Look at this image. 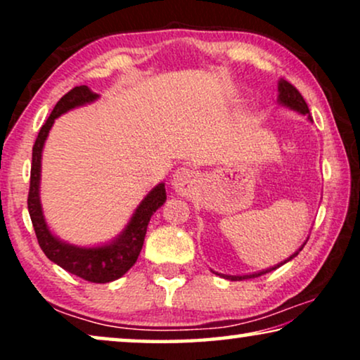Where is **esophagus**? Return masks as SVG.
Listing matches in <instances>:
<instances>
[{"label": "esophagus", "mask_w": 360, "mask_h": 360, "mask_svg": "<svg viewBox=\"0 0 360 360\" xmlns=\"http://www.w3.org/2000/svg\"><path fill=\"white\" fill-rule=\"evenodd\" d=\"M196 181H198L196 180V174L193 170L186 169V167H180L172 175V185H174L176 193L180 195L191 193L195 190Z\"/></svg>", "instance_id": "34e87169"}]
</instances>
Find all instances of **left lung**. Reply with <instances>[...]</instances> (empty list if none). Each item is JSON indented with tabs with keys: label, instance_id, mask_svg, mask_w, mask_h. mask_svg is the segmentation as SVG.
I'll return each instance as SVG.
<instances>
[{
	"label": "left lung",
	"instance_id": "1",
	"mask_svg": "<svg viewBox=\"0 0 360 360\" xmlns=\"http://www.w3.org/2000/svg\"><path fill=\"white\" fill-rule=\"evenodd\" d=\"M277 101H278V105H282V106H285V108H288V110L297 111V112H300V115H303V116H308V120H309V121H313V120H311V116H309L308 105H307V101L303 100L302 93H300V91L297 90V88H295V86L292 85V83H288L287 80H283V78H280V80H278V98H277ZM304 244H307V240H304L302 248H300L295 254L290 255V257H288L287 260H283V262H280V264H277V265H274V267H270V269L260 270V272H254V274H248V275H224V274H218V272H214V270H211V272L216 274V275H219V277H223V278H228V280H245V278L260 277V275L272 272V270L278 269V267H282L283 264H287L288 260H292L293 257H297V255L300 254V250H302V249L304 248Z\"/></svg>",
	"mask_w": 360,
	"mask_h": 360
}]
</instances>
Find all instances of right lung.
<instances>
[{"label":"right lung","mask_w":360,"mask_h":360,"mask_svg":"<svg viewBox=\"0 0 360 360\" xmlns=\"http://www.w3.org/2000/svg\"><path fill=\"white\" fill-rule=\"evenodd\" d=\"M100 95L93 93L85 85L75 86L67 95L60 98L51 116L44 122L39 131V136L32 147V167H31V186H29L27 210L31 216L34 231H36L39 245L47 255L49 260L60 265L63 270L70 272L77 277L93 283H108L112 280L122 277L139 257L142 244L147 233V224L152 214L165 203V184H159L144 196L139 206L132 213L129 223L126 228L111 239L110 243L101 245H91V248H82V245L68 244L65 240L52 234L49 228L46 216L42 211L41 203V167H42V149L46 144L49 131L53 122L63 112L73 110V108L85 106L88 103L96 101Z\"/></svg>","instance_id":"1"}]
</instances>
